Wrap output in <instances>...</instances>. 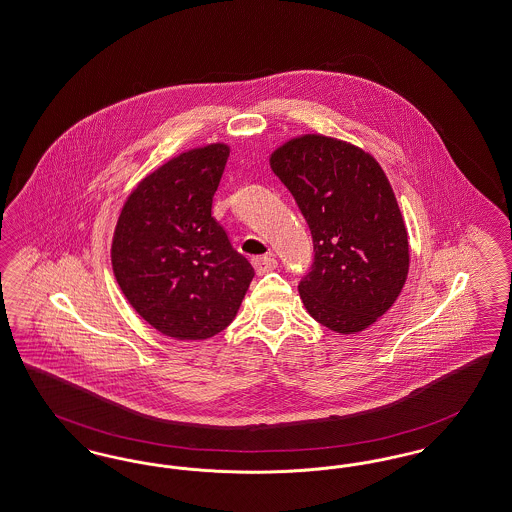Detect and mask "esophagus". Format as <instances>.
Returning <instances> with one entry per match:
<instances>
[{
    "instance_id": "obj_1",
    "label": "esophagus",
    "mask_w": 512,
    "mask_h": 512,
    "mask_svg": "<svg viewBox=\"0 0 512 512\" xmlns=\"http://www.w3.org/2000/svg\"><path fill=\"white\" fill-rule=\"evenodd\" d=\"M251 263L259 274H265L268 270H274L278 266V261L272 255H257L251 259Z\"/></svg>"
}]
</instances>
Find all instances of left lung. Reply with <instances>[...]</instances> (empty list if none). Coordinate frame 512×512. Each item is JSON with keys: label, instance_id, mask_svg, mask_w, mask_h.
I'll use <instances>...</instances> for the list:
<instances>
[{"label": "left lung", "instance_id": "left-lung-1", "mask_svg": "<svg viewBox=\"0 0 512 512\" xmlns=\"http://www.w3.org/2000/svg\"><path fill=\"white\" fill-rule=\"evenodd\" d=\"M270 167L312 234L314 259L299 280L308 314L337 333L368 328L409 268L408 232L381 165L352 144L307 135L278 148Z\"/></svg>", "mask_w": 512, "mask_h": 512}]
</instances>
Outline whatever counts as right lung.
Masks as SVG:
<instances>
[{
    "mask_svg": "<svg viewBox=\"0 0 512 512\" xmlns=\"http://www.w3.org/2000/svg\"><path fill=\"white\" fill-rule=\"evenodd\" d=\"M230 150L209 144L162 165L125 202L112 244L123 295L152 328L207 339L232 322L255 270L211 215Z\"/></svg>",
    "mask_w": 512,
    "mask_h": 512,
    "instance_id": "add662e5",
    "label": "right lung"
}]
</instances>
